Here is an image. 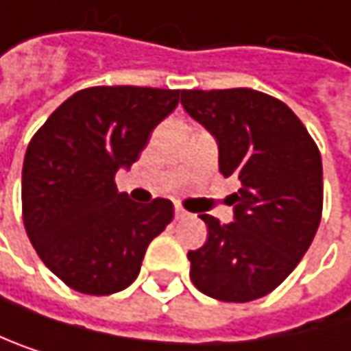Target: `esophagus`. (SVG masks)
Here are the masks:
<instances>
[{"mask_svg":"<svg viewBox=\"0 0 351 351\" xmlns=\"http://www.w3.org/2000/svg\"><path fill=\"white\" fill-rule=\"evenodd\" d=\"M188 217V213L184 210V208H180V206H176V219L180 221V219H186Z\"/></svg>","mask_w":351,"mask_h":351,"instance_id":"34e87169","label":"esophagus"}]
</instances>
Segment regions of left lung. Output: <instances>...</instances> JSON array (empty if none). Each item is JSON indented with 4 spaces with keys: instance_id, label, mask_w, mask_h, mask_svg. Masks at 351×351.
<instances>
[{
    "instance_id": "1",
    "label": "left lung",
    "mask_w": 351,
    "mask_h": 351,
    "mask_svg": "<svg viewBox=\"0 0 351 351\" xmlns=\"http://www.w3.org/2000/svg\"><path fill=\"white\" fill-rule=\"evenodd\" d=\"M184 110L217 141L219 171L241 182L233 223L200 215L206 243L188 254L194 286L250 302L280 286L311 247L323 210V165L298 116L250 88L186 89Z\"/></svg>"
}]
</instances>
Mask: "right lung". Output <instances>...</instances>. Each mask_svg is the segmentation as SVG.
<instances>
[{
	"label": "right lung",
	"mask_w": 351,
	"mask_h": 351,
	"mask_svg": "<svg viewBox=\"0 0 351 351\" xmlns=\"http://www.w3.org/2000/svg\"><path fill=\"white\" fill-rule=\"evenodd\" d=\"M180 89L99 86L67 97L32 136L22 167L24 227L45 265L77 292L130 286L173 204H136L114 176L130 169Z\"/></svg>",
	"instance_id": "obj_1"
}]
</instances>
